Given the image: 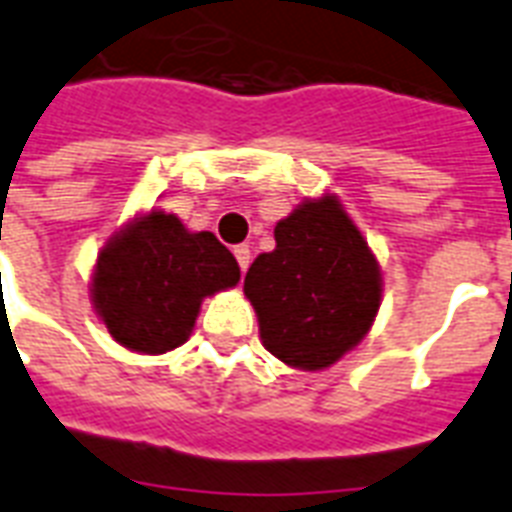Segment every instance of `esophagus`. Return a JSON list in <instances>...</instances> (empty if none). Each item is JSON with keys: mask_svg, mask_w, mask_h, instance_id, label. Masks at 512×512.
Masks as SVG:
<instances>
[{"mask_svg": "<svg viewBox=\"0 0 512 512\" xmlns=\"http://www.w3.org/2000/svg\"><path fill=\"white\" fill-rule=\"evenodd\" d=\"M235 259H237V264H240V269H248V264H251V248H248V245H237L235 248Z\"/></svg>", "mask_w": 512, "mask_h": 512, "instance_id": "1", "label": "esophagus"}]
</instances>
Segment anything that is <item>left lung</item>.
I'll return each instance as SVG.
<instances>
[{
  "label": "left lung",
  "mask_w": 512,
  "mask_h": 512,
  "mask_svg": "<svg viewBox=\"0 0 512 512\" xmlns=\"http://www.w3.org/2000/svg\"><path fill=\"white\" fill-rule=\"evenodd\" d=\"M259 339L285 366L326 371L355 350L382 307V267L334 192L304 197L275 224V251L245 275Z\"/></svg>",
  "instance_id": "obj_1"
}]
</instances>
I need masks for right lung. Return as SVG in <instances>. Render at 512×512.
Instances as JSON below:
<instances>
[{
    "label": "right lung",
    "mask_w": 512,
    "mask_h": 512,
    "mask_svg": "<svg viewBox=\"0 0 512 512\" xmlns=\"http://www.w3.org/2000/svg\"><path fill=\"white\" fill-rule=\"evenodd\" d=\"M240 283L235 256L176 213H136L98 251L90 304L120 347L165 355L192 336L202 301Z\"/></svg>",
    "instance_id": "add662e5"
}]
</instances>
